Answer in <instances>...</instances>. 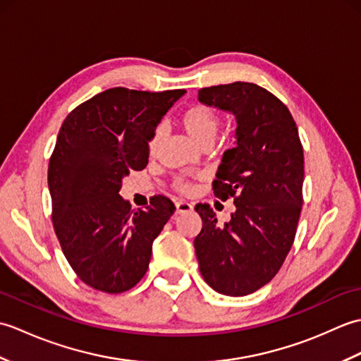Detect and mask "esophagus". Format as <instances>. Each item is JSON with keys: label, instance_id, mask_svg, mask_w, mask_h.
<instances>
[{"label": "esophagus", "instance_id": "34e87169", "mask_svg": "<svg viewBox=\"0 0 361 361\" xmlns=\"http://www.w3.org/2000/svg\"><path fill=\"white\" fill-rule=\"evenodd\" d=\"M192 209H194V206L188 203V202L180 200V202L175 203V212L176 214H186V212H190Z\"/></svg>", "mask_w": 361, "mask_h": 361}]
</instances>
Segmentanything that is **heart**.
<instances>
[{
	"label": "heart",
	"mask_w": 361,
	"mask_h": 361,
	"mask_svg": "<svg viewBox=\"0 0 361 361\" xmlns=\"http://www.w3.org/2000/svg\"><path fill=\"white\" fill-rule=\"evenodd\" d=\"M181 127L190 140L197 144H203L206 141H214L219 130V116L211 109L204 105H195L192 109L186 110L181 114ZM161 137V130H157L155 135L149 142V150L153 152L157 149L158 141ZM176 188L180 190H188L189 186L185 181L176 183Z\"/></svg>",
	"instance_id": "b5f03b06"
}]
</instances>
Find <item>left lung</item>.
<instances>
[{"instance_id":"left-lung-1","label":"left lung","mask_w":361,"mask_h":361,"mask_svg":"<svg viewBox=\"0 0 361 361\" xmlns=\"http://www.w3.org/2000/svg\"><path fill=\"white\" fill-rule=\"evenodd\" d=\"M198 101L233 114L234 147L221 155L214 194L234 198L229 221L217 224L197 204L203 228L194 247L203 279L217 293L247 296L279 271L293 245L302 206L304 152L288 109L256 83L202 88Z\"/></svg>"}]
</instances>
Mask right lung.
I'll return each instance as SVG.
<instances>
[{"mask_svg": "<svg viewBox=\"0 0 361 361\" xmlns=\"http://www.w3.org/2000/svg\"><path fill=\"white\" fill-rule=\"evenodd\" d=\"M185 93L110 88L74 109L60 127L48 169L52 224L87 286L122 293L147 271L153 240L175 206L155 195L145 209H132L119 190L130 171L147 166L158 124Z\"/></svg>", "mask_w": 361, "mask_h": 361, "instance_id": "right-lung-1", "label": "right lung"}]
</instances>
